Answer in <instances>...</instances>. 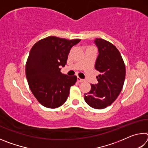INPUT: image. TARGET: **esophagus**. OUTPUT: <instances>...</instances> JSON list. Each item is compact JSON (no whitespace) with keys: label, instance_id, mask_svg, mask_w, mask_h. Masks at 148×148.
I'll return each instance as SVG.
<instances>
[{"label":"esophagus","instance_id":"obj_1","mask_svg":"<svg viewBox=\"0 0 148 148\" xmlns=\"http://www.w3.org/2000/svg\"><path fill=\"white\" fill-rule=\"evenodd\" d=\"M84 79H82V78H80V77H77V82H84Z\"/></svg>","mask_w":148,"mask_h":148}]
</instances>
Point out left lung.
Masks as SVG:
<instances>
[{
	"instance_id": "1",
	"label": "left lung",
	"mask_w": 148,
	"mask_h": 148,
	"mask_svg": "<svg viewBox=\"0 0 148 148\" xmlns=\"http://www.w3.org/2000/svg\"><path fill=\"white\" fill-rule=\"evenodd\" d=\"M98 48L95 68L100 72L97 76L98 84H91V89L84 94V99L90 106L102 109L115 101L121 92L125 78V66L116 47L101 38H96Z\"/></svg>"
}]
</instances>
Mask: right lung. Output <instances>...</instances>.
<instances>
[{"instance_id":"right-lung-1","label":"right lung","mask_w":148,"mask_h":148,"mask_svg":"<svg viewBox=\"0 0 148 148\" xmlns=\"http://www.w3.org/2000/svg\"><path fill=\"white\" fill-rule=\"evenodd\" d=\"M79 42L49 36L31 48L25 66L26 77L32 94L44 106L56 108L67 100L77 77L62 74L60 67L65 66L71 47Z\"/></svg>"}]
</instances>
